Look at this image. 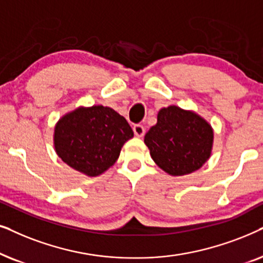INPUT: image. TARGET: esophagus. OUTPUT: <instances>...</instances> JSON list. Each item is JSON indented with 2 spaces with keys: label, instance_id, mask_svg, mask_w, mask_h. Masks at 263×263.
Here are the masks:
<instances>
[{
  "label": "esophagus",
  "instance_id": "34e87169",
  "mask_svg": "<svg viewBox=\"0 0 263 263\" xmlns=\"http://www.w3.org/2000/svg\"><path fill=\"white\" fill-rule=\"evenodd\" d=\"M134 132H135V135L137 136V137H142V136H144V134H145L144 126L139 125V124L135 125L134 126Z\"/></svg>",
  "mask_w": 263,
  "mask_h": 263
}]
</instances>
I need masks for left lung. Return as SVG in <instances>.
I'll return each mask as SVG.
<instances>
[{"mask_svg":"<svg viewBox=\"0 0 263 263\" xmlns=\"http://www.w3.org/2000/svg\"><path fill=\"white\" fill-rule=\"evenodd\" d=\"M212 126L195 111L177 106L162 108L157 122L146 132L144 143L152 159L171 176H185L201 168L211 157Z\"/></svg>","mask_w":263,"mask_h":263,"instance_id":"1","label":"left lung"}]
</instances>
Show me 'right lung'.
I'll return each instance as SVG.
<instances>
[{"label": "right lung", "mask_w": 263, "mask_h": 263, "mask_svg": "<svg viewBox=\"0 0 263 263\" xmlns=\"http://www.w3.org/2000/svg\"><path fill=\"white\" fill-rule=\"evenodd\" d=\"M134 137L124 117L109 107H79L55 126L59 157L73 170L97 177L117 162L122 145Z\"/></svg>", "instance_id": "right-lung-1"}]
</instances>
